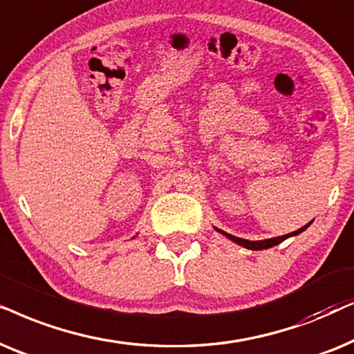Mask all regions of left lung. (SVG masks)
I'll return each instance as SVG.
<instances>
[{
	"instance_id": "left-lung-1",
	"label": "left lung",
	"mask_w": 354,
	"mask_h": 354,
	"mask_svg": "<svg viewBox=\"0 0 354 354\" xmlns=\"http://www.w3.org/2000/svg\"><path fill=\"white\" fill-rule=\"evenodd\" d=\"M309 225H310V223L304 225L303 228L296 230V232H293V233H288V234H285V236L272 238V239H263V241H248V239L236 238V236H233V234H228V233L221 232V230H216V232H220L221 234H225L226 238H230V239H232V241H234V243H236V244H239V246H243V248H246V249H252V251H261V249H268V248H273V246H277V244H280L281 241H285L286 238H290V236H296V234L303 233L304 230L308 228Z\"/></svg>"
}]
</instances>
